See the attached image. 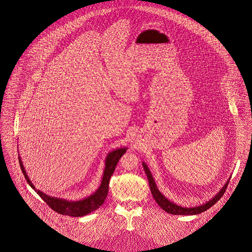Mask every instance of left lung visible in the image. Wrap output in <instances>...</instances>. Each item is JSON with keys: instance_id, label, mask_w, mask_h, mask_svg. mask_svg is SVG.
Instances as JSON below:
<instances>
[{"instance_id": "8db88e82", "label": "left lung", "mask_w": 252, "mask_h": 252, "mask_svg": "<svg viewBox=\"0 0 252 252\" xmlns=\"http://www.w3.org/2000/svg\"><path fill=\"white\" fill-rule=\"evenodd\" d=\"M143 167H144V172L146 174V177H147V180L149 182V187H150V191H151V194L155 200V202L159 205V207L171 214V215H175V216H193V215H198V214H201L207 210H209L211 207H213L215 204H216L217 201H219V199L223 196V194L225 193L226 189H227V186H228V183L229 181L223 186V188L220 190V192H218V194L216 195L215 198H213V200L209 201L207 204L203 205V206H200V207H195V208H183V207H180L172 202H170L168 199H166L158 190L154 180L152 178V175L149 171V169L146 167V165L143 163Z\"/></svg>"}]
</instances>
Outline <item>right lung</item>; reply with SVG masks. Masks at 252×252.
<instances>
[{"label":"right lung","mask_w":252,"mask_h":252,"mask_svg":"<svg viewBox=\"0 0 252 252\" xmlns=\"http://www.w3.org/2000/svg\"><path fill=\"white\" fill-rule=\"evenodd\" d=\"M125 152H126V148H120V149L113 150L112 152H110L108 154L107 160H106V168H105L103 180H102V183H101L99 189L93 195L89 196L88 198H86L82 201H78V202H69L67 200L53 198V197L45 195L44 193L40 192L39 190H36L25 172V169H24V166L22 164L20 157H19V165H20L21 171H22L25 179L27 180V182L29 183V185L36 191V193L38 194V196L54 212H56L62 216L77 217V216H86V215L94 212L95 210H97L104 204V202L107 198V195H108L109 180L115 170V167H116L119 159L122 157V155Z\"/></svg>","instance_id":"add662e5"}]
</instances>
